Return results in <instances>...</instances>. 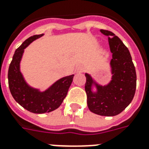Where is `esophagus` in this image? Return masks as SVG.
<instances>
[{
    "label": "esophagus",
    "mask_w": 149,
    "mask_h": 149,
    "mask_svg": "<svg viewBox=\"0 0 149 149\" xmlns=\"http://www.w3.org/2000/svg\"><path fill=\"white\" fill-rule=\"evenodd\" d=\"M83 70H84V68H83L82 65H78V66L77 67V69H76V71H77V72H83Z\"/></svg>",
    "instance_id": "obj_1"
}]
</instances>
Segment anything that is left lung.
Returning <instances> with one entry per match:
<instances>
[{
	"label": "left lung",
	"instance_id": "obj_1",
	"mask_svg": "<svg viewBox=\"0 0 149 149\" xmlns=\"http://www.w3.org/2000/svg\"><path fill=\"white\" fill-rule=\"evenodd\" d=\"M107 36L112 58L110 61L112 79L101 85L86 72L85 91L91 112L104 116L120 114L132 102L136 91L137 76L129 50L122 40L109 30H100Z\"/></svg>",
	"mask_w": 149,
	"mask_h": 149
}]
</instances>
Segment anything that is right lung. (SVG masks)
Returning a JSON list of instances; mask_svg holds the SVG:
<instances>
[{
	"label": "right lung",
	"mask_w": 149,
	"mask_h": 149,
	"mask_svg": "<svg viewBox=\"0 0 149 149\" xmlns=\"http://www.w3.org/2000/svg\"><path fill=\"white\" fill-rule=\"evenodd\" d=\"M42 36L44 34L29 37L17 48L9 65L8 73L9 89L12 97L25 109L37 114L52 112L59 107L66 97L74 77V75H70L62 77L44 91L31 87L26 81L20 70V62L24 50L32 42Z\"/></svg>",
	"instance_id": "obj_1"
}]
</instances>
